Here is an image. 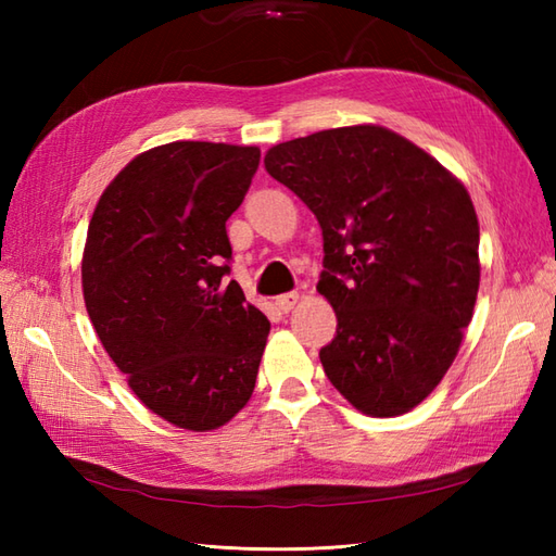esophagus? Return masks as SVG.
Wrapping results in <instances>:
<instances>
[{
  "label": "esophagus",
  "mask_w": 556,
  "mask_h": 556,
  "mask_svg": "<svg viewBox=\"0 0 556 556\" xmlns=\"http://www.w3.org/2000/svg\"><path fill=\"white\" fill-rule=\"evenodd\" d=\"M301 301V293L299 291H289V293H281V296H277V305L281 313H289L296 308V303Z\"/></svg>",
  "instance_id": "34e87169"
}]
</instances>
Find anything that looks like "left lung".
Masks as SVG:
<instances>
[{
	"mask_svg": "<svg viewBox=\"0 0 556 556\" xmlns=\"http://www.w3.org/2000/svg\"><path fill=\"white\" fill-rule=\"evenodd\" d=\"M323 229L317 291L337 313L325 375L358 410L392 418L440 384L473 317L480 227L440 162L382 126H344L265 155Z\"/></svg>",
	"mask_w": 556,
	"mask_h": 556,
	"instance_id": "8db88e82",
	"label": "left lung"
}]
</instances>
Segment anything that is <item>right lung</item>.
I'll return each mask as SVG.
<instances>
[{
    "mask_svg": "<svg viewBox=\"0 0 556 556\" xmlns=\"http://www.w3.org/2000/svg\"><path fill=\"white\" fill-rule=\"evenodd\" d=\"M257 164V148L176 140L128 162L92 212L90 323L134 394L176 428L215 430L255 389L269 320L227 279V219Z\"/></svg>",
    "mask_w": 556,
    "mask_h": 556,
    "instance_id": "right-lung-1",
    "label": "right lung"
}]
</instances>
